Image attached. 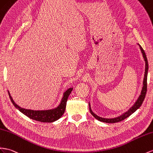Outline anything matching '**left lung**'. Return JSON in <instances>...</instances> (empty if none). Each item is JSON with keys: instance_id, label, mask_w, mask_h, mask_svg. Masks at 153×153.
<instances>
[{"instance_id": "left-lung-1", "label": "left lung", "mask_w": 153, "mask_h": 153, "mask_svg": "<svg viewBox=\"0 0 153 153\" xmlns=\"http://www.w3.org/2000/svg\"><path fill=\"white\" fill-rule=\"evenodd\" d=\"M137 44L139 46L140 50H141L143 58L144 61H145V63H146V68H145L146 69H145V73H144V78H143V87H142V91H141V93H140V96L138 97L137 101L134 102V104H133V105H132V107H131L130 108L128 109L127 111H126V112H124L121 115H120V116H118L117 117H115V118H102V117L98 116V115H97L96 114H94L93 112V111L91 109V107L90 103L89 102V107L90 113L94 118H95L97 120H98L102 122L111 123L121 122V121L123 120L124 119L127 118V117H129L131 114H132L133 113H134L135 111H137L139 108V107L142 105V103L144 100V99H145L146 92H147V73H148L149 66H148V61H147V56H146V55L145 53V51H144L143 48H142V46H140L139 44Z\"/></svg>"}]
</instances>
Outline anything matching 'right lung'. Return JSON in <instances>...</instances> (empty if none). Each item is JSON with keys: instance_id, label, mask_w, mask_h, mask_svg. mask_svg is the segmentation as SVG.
<instances>
[{"instance_id": "1", "label": "right lung", "mask_w": 153, "mask_h": 153, "mask_svg": "<svg viewBox=\"0 0 153 153\" xmlns=\"http://www.w3.org/2000/svg\"><path fill=\"white\" fill-rule=\"evenodd\" d=\"M73 88H70L65 91L63 94V97L62 98L60 104L56 107H55L54 109L48 110H31L22 108V107H20V106H19L14 102L13 99L12 98L9 91H8V94H9L10 100L11 102L13 103L14 106L22 113L25 114L26 117L36 121L51 123L59 120L64 113L65 107H66L68 98L70 93H71L73 91Z\"/></svg>"}]
</instances>
